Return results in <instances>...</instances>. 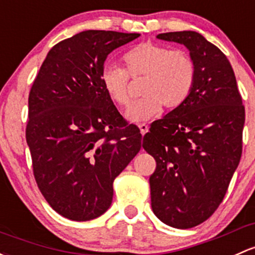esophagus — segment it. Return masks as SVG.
Instances as JSON below:
<instances>
[{
	"label": "esophagus",
	"instance_id": "obj_1",
	"mask_svg": "<svg viewBox=\"0 0 255 255\" xmlns=\"http://www.w3.org/2000/svg\"><path fill=\"white\" fill-rule=\"evenodd\" d=\"M139 129H140L141 134L144 135L149 130V127H148V125H145V123H140V125H139Z\"/></svg>",
	"mask_w": 255,
	"mask_h": 255
}]
</instances>
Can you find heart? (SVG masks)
I'll return each mask as SVG.
<instances>
[{
    "instance_id": "obj_1",
    "label": "heart",
    "mask_w": 255,
    "mask_h": 255,
    "mask_svg": "<svg viewBox=\"0 0 255 255\" xmlns=\"http://www.w3.org/2000/svg\"><path fill=\"white\" fill-rule=\"evenodd\" d=\"M126 69L106 64L101 71V84L110 100L117 106L130 101L129 77L144 78L140 88L143 98L128 107L126 117L140 122L155 117L162 106L175 110L191 95L197 79V66L187 51L171 50L166 45L146 41L136 45L123 56Z\"/></svg>"
}]
</instances>
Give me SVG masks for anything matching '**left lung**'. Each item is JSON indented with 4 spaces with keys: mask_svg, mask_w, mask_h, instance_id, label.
Listing matches in <instances>:
<instances>
[{
    "mask_svg": "<svg viewBox=\"0 0 255 255\" xmlns=\"http://www.w3.org/2000/svg\"><path fill=\"white\" fill-rule=\"evenodd\" d=\"M183 44L197 66L186 103L151 123L143 148L156 161L150 176L155 215L176 229H191L215 213L242 155L245 106L231 64L195 31L159 34Z\"/></svg>",
    "mask_w": 255,
    "mask_h": 255,
    "instance_id": "left-lung-1",
    "label": "left lung"
}]
</instances>
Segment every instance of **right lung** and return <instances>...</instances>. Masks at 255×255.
Returning a JSON list of instances; mask_svg holds the SVG:
<instances>
[{
  "label": "right lung",
  "instance_id": "1",
  "mask_svg": "<svg viewBox=\"0 0 255 255\" xmlns=\"http://www.w3.org/2000/svg\"><path fill=\"white\" fill-rule=\"evenodd\" d=\"M140 36L85 30L56 44L29 93L25 138L37 187L73 221L103 215L115 178L141 148L139 128L117 111L101 84L107 56Z\"/></svg>",
  "mask_w": 255,
  "mask_h": 255
}]
</instances>
